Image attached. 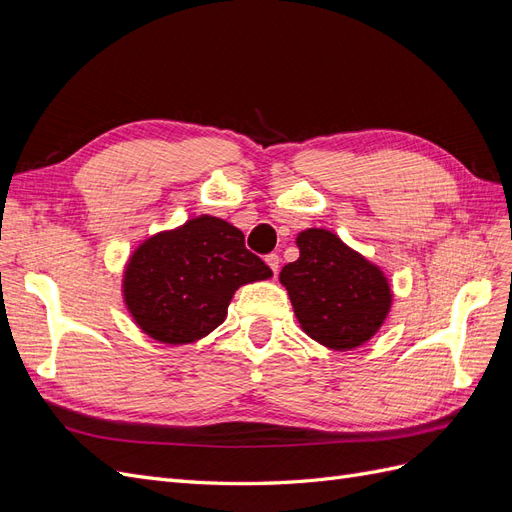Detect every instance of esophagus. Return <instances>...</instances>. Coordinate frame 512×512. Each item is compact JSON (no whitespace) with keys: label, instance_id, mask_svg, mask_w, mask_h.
I'll return each mask as SVG.
<instances>
[{"label":"esophagus","instance_id":"34e87169","mask_svg":"<svg viewBox=\"0 0 512 512\" xmlns=\"http://www.w3.org/2000/svg\"><path fill=\"white\" fill-rule=\"evenodd\" d=\"M265 260H267L269 269L273 271V275H277V271H280V256H277V254H269Z\"/></svg>","mask_w":512,"mask_h":512}]
</instances>
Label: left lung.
I'll list each match as a JSON object with an SVG mask.
<instances>
[{
    "instance_id": "1",
    "label": "left lung",
    "mask_w": 512,
    "mask_h": 512,
    "mask_svg": "<svg viewBox=\"0 0 512 512\" xmlns=\"http://www.w3.org/2000/svg\"><path fill=\"white\" fill-rule=\"evenodd\" d=\"M299 258L280 273L301 329L331 350H352L389 316L393 292L384 273L324 228L297 237Z\"/></svg>"
}]
</instances>
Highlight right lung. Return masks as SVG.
I'll list each match as a JSON object with an SVG mask.
<instances>
[{
    "instance_id": "right-lung-1",
    "label": "right lung",
    "mask_w": 512,
    "mask_h": 512,
    "mask_svg": "<svg viewBox=\"0 0 512 512\" xmlns=\"http://www.w3.org/2000/svg\"><path fill=\"white\" fill-rule=\"evenodd\" d=\"M271 275L239 228L200 215L136 247L123 273V299L151 339L192 344L220 327L239 286Z\"/></svg>"
}]
</instances>
